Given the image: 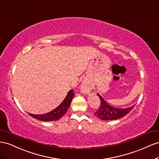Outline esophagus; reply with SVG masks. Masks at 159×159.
Here are the masks:
<instances>
[{
    "instance_id": "1",
    "label": "esophagus",
    "mask_w": 159,
    "mask_h": 159,
    "mask_svg": "<svg viewBox=\"0 0 159 159\" xmlns=\"http://www.w3.org/2000/svg\"><path fill=\"white\" fill-rule=\"evenodd\" d=\"M80 90L83 94H88L90 93V90H91V87H90V84L87 82H83L82 84H81Z\"/></svg>"
}]
</instances>
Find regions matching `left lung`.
I'll return each mask as SVG.
<instances>
[{"mask_svg": "<svg viewBox=\"0 0 159 159\" xmlns=\"http://www.w3.org/2000/svg\"><path fill=\"white\" fill-rule=\"evenodd\" d=\"M97 95L101 100V105H100L98 110L94 112V115L97 116L98 119L103 120H112L120 119L127 115L135 106L134 105L126 108L113 107L108 105L99 94H97Z\"/></svg>", "mask_w": 159, "mask_h": 159, "instance_id": "obj_1", "label": "left lung"}]
</instances>
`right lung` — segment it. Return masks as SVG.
<instances>
[{
    "label": "right lung",
    "mask_w": 159,
    "mask_h": 159,
    "mask_svg": "<svg viewBox=\"0 0 159 159\" xmlns=\"http://www.w3.org/2000/svg\"><path fill=\"white\" fill-rule=\"evenodd\" d=\"M75 95L73 89L70 90L68 93L65 100L62 102L59 106H58L56 108H54L52 111L43 115H33L31 113H29V115L36 119L42 121H54L60 119L61 118L66 112L68 108H69L72 99Z\"/></svg>",
    "instance_id": "1"
}]
</instances>
